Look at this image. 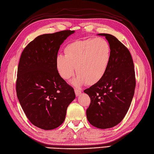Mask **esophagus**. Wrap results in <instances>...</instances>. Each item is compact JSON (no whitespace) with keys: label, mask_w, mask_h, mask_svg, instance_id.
Wrapping results in <instances>:
<instances>
[{"label":"esophagus","mask_w":154,"mask_h":154,"mask_svg":"<svg viewBox=\"0 0 154 154\" xmlns=\"http://www.w3.org/2000/svg\"><path fill=\"white\" fill-rule=\"evenodd\" d=\"M75 95H76L77 97L79 96L81 94V91L79 89H75Z\"/></svg>","instance_id":"obj_1"}]
</instances>
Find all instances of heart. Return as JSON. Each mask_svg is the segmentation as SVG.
I'll use <instances>...</instances> for the list:
<instances>
[{
    "label": "heart",
    "mask_w": 154,
    "mask_h": 154,
    "mask_svg": "<svg viewBox=\"0 0 154 154\" xmlns=\"http://www.w3.org/2000/svg\"><path fill=\"white\" fill-rule=\"evenodd\" d=\"M65 55L55 59L59 75L65 80L73 76L76 69L77 77L72 83L81 85L85 83L93 85L103 79L111 60V48L103 38L79 40L68 44L64 48Z\"/></svg>",
    "instance_id": "heart-1"
}]
</instances>
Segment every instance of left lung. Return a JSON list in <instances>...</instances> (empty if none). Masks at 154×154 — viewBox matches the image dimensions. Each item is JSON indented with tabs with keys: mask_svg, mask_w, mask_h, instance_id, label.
Here are the masks:
<instances>
[{
	"mask_svg": "<svg viewBox=\"0 0 154 154\" xmlns=\"http://www.w3.org/2000/svg\"><path fill=\"white\" fill-rule=\"evenodd\" d=\"M106 38L111 48V60L108 69L99 82L84 91L91 98L87 109V120L100 129L112 128L126 116L134 94L135 71L129 50L114 36Z\"/></svg>",
	"mask_w": 154,
	"mask_h": 154,
	"instance_id": "left-lung-1",
	"label": "left lung"
}]
</instances>
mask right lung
Listing matches in <instances>:
<instances>
[{
	"instance_id": "add662e5",
	"label": "right lung",
	"mask_w": 154,
	"mask_h": 154,
	"mask_svg": "<svg viewBox=\"0 0 154 154\" xmlns=\"http://www.w3.org/2000/svg\"><path fill=\"white\" fill-rule=\"evenodd\" d=\"M74 32L64 30L39 35L21 54L16 94L28 120L41 129L60 126L75 98L73 89L59 75L55 63L60 45Z\"/></svg>"
}]
</instances>
